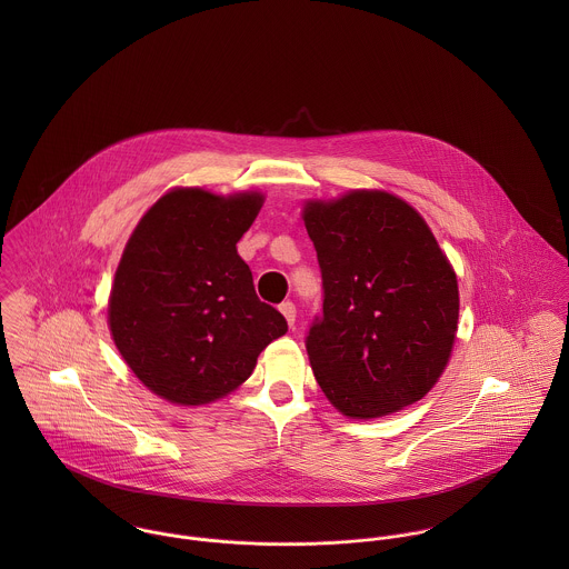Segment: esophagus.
I'll use <instances>...</instances> for the list:
<instances>
[{"instance_id":"obj_1","label":"esophagus","mask_w":569,"mask_h":569,"mask_svg":"<svg viewBox=\"0 0 569 569\" xmlns=\"http://www.w3.org/2000/svg\"><path fill=\"white\" fill-rule=\"evenodd\" d=\"M278 309H280V313H282V316H284V320H287V325L291 326V328H293V326H296V313H298V311H296V305H293V302H289V300H287V302H282V305H280V307H278Z\"/></svg>"}]
</instances>
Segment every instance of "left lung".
<instances>
[{
	"label": "left lung",
	"instance_id": "1",
	"mask_svg": "<svg viewBox=\"0 0 569 569\" xmlns=\"http://www.w3.org/2000/svg\"><path fill=\"white\" fill-rule=\"evenodd\" d=\"M325 302L307 352L326 399L350 418L420 401L442 375L458 330V280L422 217L381 190L311 201Z\"/></svg>",
	"mask_w": 569,
	"mask_h": 569
}]
</instances>
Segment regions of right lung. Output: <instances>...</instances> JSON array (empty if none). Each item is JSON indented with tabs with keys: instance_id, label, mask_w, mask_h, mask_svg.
<instances>
[{
	"instance_id": "add662e5",
	"label": "right lung",
	"mask_w": 569,
	"mask_h": 569,
	"mask_svg": "<svg viewBox=\"0 0 569 569\" xmlns=\"http://www.w3.org/2000/svg\"><path fill=\"white\" fill-rule=\"evenodd\" d=\"M262 194L177 188L142 217L109 298L113 341L156 395L203 406L237 390L287 320L258 300L237 251Z\"/></svg>"
}]
</instances>
